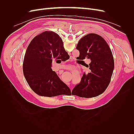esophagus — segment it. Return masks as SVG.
<instances>
[{"mask_svg":"<svg viewBox=\"0 0 134 134\" xmlns=\"http://www.w3.org/2000/svg\"><path fill=\"white\" fill-rule=\"evenodd\" d=\"M68 86H69V87H70V90H72V86H70V85L69 84H68Z\"/></svg>","mask_w":134,"mask_h":134,"instance_id":"esophagus-1","label":"esophagus"}]
</instances>
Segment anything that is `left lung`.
Returning a JSON list of instances; mask_svg holds the SVG:
<instances>
[{
    "mask_svg": "<svg viewBox=\"0 0 134 134\" xmlns=\"http://www.w3.org/2000/svg\"><path fill=\"white\" fill-rule=\"evenodd\" d=\"M76 48L79 51L78 57L90 72L83 75L80 82L72 91V95L83 98H92L103 93L111 82L114 69L112 51L100 36L90 34L81 38ZM90 59L88 65L83 60Z\"/></svg>",
    "mask_w": 134,
    "mask_h": 134,
    "instance_id": "obj_1",
    "label": "left lung"
}]
</instances>
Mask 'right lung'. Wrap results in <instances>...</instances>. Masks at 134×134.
Returning a JSON list of instances; mask_svg holds the SVG:
<instances>
[{
  "label": "right lung",
  "mask_w": 134,
  "mask_h": 134,
  "mask_svg": "<svg viewBox=\"0 0 134 134\" xmlns=\"http://www.w3.org/2000/svg\"><path fill=\"white\" fill-rule=\"evenodd\" d=\"M66 58L70 56L63 40L55 32H43L32 40L23 64L24 75L32 91L48 97L71 94L70 89L51 69L52 61L65 62Z\"/></svg>",
  "instance_id": "1"
}]
</instances>
